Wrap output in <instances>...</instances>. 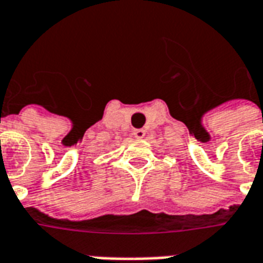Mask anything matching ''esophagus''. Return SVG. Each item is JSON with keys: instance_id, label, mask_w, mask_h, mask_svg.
I'll return each instance as SVG.
<instances>
[{"instance_id": "34e87169", "label": "esophagus", "mask_w": 263, "mask_h": 263, "mask_svg": "<svg viewBox=\"0 0 263 263\" xmlns=\"http://www.w3.org/2000/svg\"><path fill=\"white\" fill-rule=\"evenodd\" d=\"M133 134H134V137L138 138V140H141V138L145 137V130H144V129H136L133 132Z\"/></svg>"}]
</instances>
